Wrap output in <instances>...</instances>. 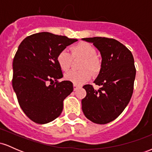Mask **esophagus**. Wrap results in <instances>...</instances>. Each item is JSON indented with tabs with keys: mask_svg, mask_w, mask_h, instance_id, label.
Segmentation results:
<instances>
[{
	"mask_svg": "<svg viewBox=\"0 0 152 152\" xmlns=\"http://www.w3.org/2000/svg\"><path fill=\"white\" fill-rule=\"evenodd\" d=\"M78 88H79V86H78V85H76V84H74V91H76Z\"/></svg>",
	"mask_w": 152,
	"mask_h": 152,
	"instance_id": "obj_1",
	"label": "esophagus"
}]
</instances>
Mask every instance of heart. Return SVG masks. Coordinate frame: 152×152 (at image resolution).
<instances>
[{
	"mask_svg": "<svg viewBox=\"0 0 152 152\" xmlns=\"http://www.w3.org/2000/svg\"><path fill=\"white\" fill-rule=\"evenodd\" d=\"M71 51L74 57H82L84 58L82 69H88L93 74H97L100 70L101 64L96 56V50L90 43L81 42L71 47ZM72 56L67 50H61L56 58L59 67L64 71L70 69L72 62ZM91 73L88 69L81 71H71L65 74L64 78L66 81L72 82L74 84L81 85L88 81L91 78Z\"/></svg>",
	"mask_w": 152,
	"mask_h": 152,
	"instance_id": "obj_1",
	"label": "heart"
}]
</instances>
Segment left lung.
Instances as JSON below:
<instances>
[{
	"mask_svg": "<svg viewBox=\"0 0 152 152\" xmlns=\"http://www.w3.org/2000/svg\"><path fill=\"white\" fill-rule=\"evenodd\" d=\"M82 40L93 43L102 56L99 74L94 83L95 90L85 85L86 96L81 100L82 111L90 121L105 124L114 121L128 105L134 89L136 69L132 52L113 38L94 37Z\"/></svg>",
	"mask_w": 152,
	"mask_h": 152,
	"instance_id": "left-lung-1",
	"label": "left lung"
}]
</instances>
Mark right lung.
I'll list each match as a JSON object with an SVG mask.
<instances>
[{
	"label": "right lung",
	"mask_w": 152,
	"mask_h": 152,
	"mask_svg": "<svg viewBox=\"0 0 152 152\" xmlns=\"http://www.w3.org/2000/svg\"><path fill=\"white\" fill-rule=\"evenodd\" d=\"M77 41L41 32L28 36L19 45L13 61L12 84L23 111L35 123H49L61 114L63 102L74 87L71 81L58 82L63 74L56 58Z\"/></svg>",
	"instance_id": "right-lung-1"
}]
</instances>
